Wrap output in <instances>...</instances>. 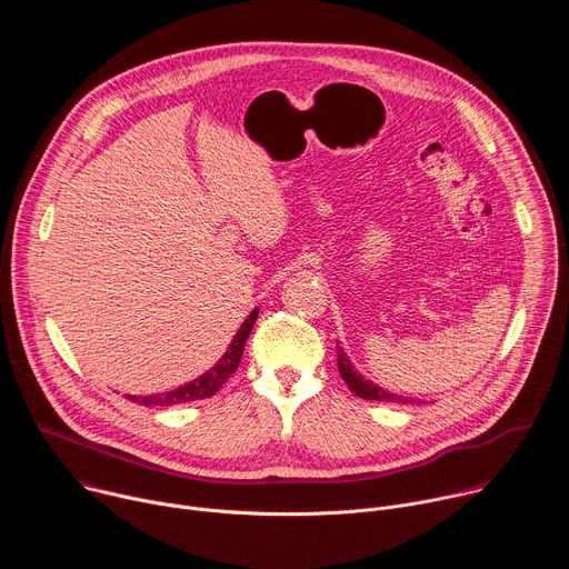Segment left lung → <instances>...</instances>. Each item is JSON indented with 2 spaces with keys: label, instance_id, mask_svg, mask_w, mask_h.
Listing matches in <instances>:
<instances>
[{
  "label": "left lung",
  "instance_id": "obj_1",
  "mask_svg": "<svg viewBox=\"0 0 569 569\" xmlns=\"http://www.w3.org/2000/svg\"><path fill=\"white\" fill-rule=\"evenodd\" d=\"M338 369H340V376L345 378V382L349 385V389H351L353 393H358L360 398H365V400L408 402V398L396 396V393H391V391H385V389H380L378 385H373V382L365 380L360 373H356V371H353V367H351V362H349V358H347L342 351H338Z\"/></svg>",
  "mask_w": 569,
  "mask_h": 569
}]
</instances>
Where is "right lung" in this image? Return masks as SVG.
<instances>
[{
	"label": "right lung",
	"mask_w": 569,
	"mask_h": 569,
	"mask_svg": "<svg viewBox=\"0 0 569 569\" xmlns=\"http://www.w3.org/2000/svg\"><path fill=\"white\" fill-rule=\"evenodd\" d=\"M259 317V310H252L250 317L242 321L240 331L236 333V338L231 340L229 349L224 351V356L218 360L216 367H211L207 373H202L200 378L173 389V391H164V393H152V396H126L132 402L139 405H154V408H169V405H178V402H191V400H200V398H209L213 396L227 380L229 376L238 369V362L242 358V349H246V342L254 329V321Z\"/></svg>",
	"instance_id": "right-lung-1"
}]
</instances>
